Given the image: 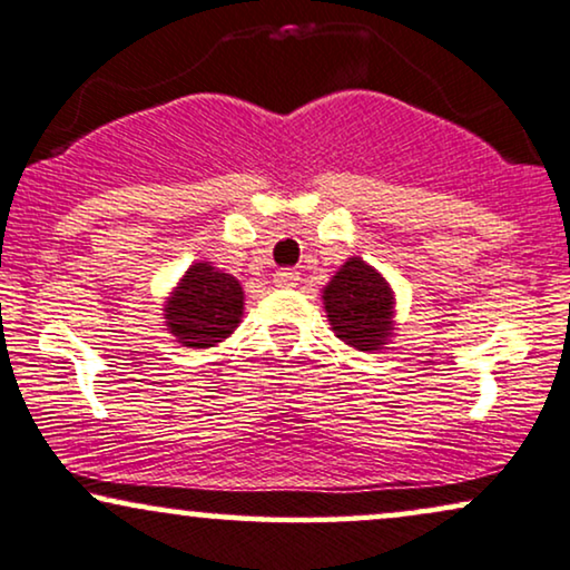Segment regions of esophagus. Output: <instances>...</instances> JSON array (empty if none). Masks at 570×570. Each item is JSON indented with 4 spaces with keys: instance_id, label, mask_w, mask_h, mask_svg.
Masks as SVG:
<instances>
[{
    "instance_id": "34e87169",
    "label": "esophagus",
    "mask_w": 570,
    "mask_h": 570,
    "mask_svg": "<svg viewBox=\"0 0 570 570\" xmlns=\"http://www.w3.org/2000/svg\"><path fill=\"white\" fill-rule=\"evenodd\" d=\"M297 281H299V273L292 268H281L273 273V284L281 286V289H292V286H297Z\"/></svg>"
}]
</instances>
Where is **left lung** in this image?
I'll use <instances>...</instances> for the list:
<instances>
[{
	"label": "left lung",
	"mask_w": 570,
	"mask_h": 570,
	"mask_svg": "<svg viewBox=\"0 0 570 570\" xmlns=\"http://www.w3.org/2000/svg\"><path fill=\"white\" fill-rule=\"evenodd\" d=\"M336 338L360 352L384 350L397 328V297L392 284L363 261L347 257L321 292Z\"/></svg>",
	"instance_id": "1"
}]
</instances>
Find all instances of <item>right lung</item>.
Masks as SVG:
<instances>
[{"instance_id": "right-lung-1", "label": "right lung", "mask_w": 570, "mask_h": 570, "mask_svg": "<svg viewBox=\"0 0 570 570\" xmlns=\"http://www.w3.org/2000/svg\"><path fill=\"white\" fill-rule=\"evenodd\" d=\"M168 334L181 347L207 350L226 342L242 323L244 289L239 278L199 261L173 286L163 305Z\"/></svg>"}]
</instances>
